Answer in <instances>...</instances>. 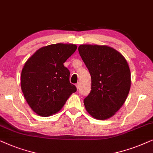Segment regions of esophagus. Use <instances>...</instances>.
Returning a JSON list of instances; mask_svg holds the SVG:
<instances>
[{"label":"esophagus","instance_id":"34e87169","mask_svg":"<svg viewBox=\"0 0 153 153\" xmlns=\"http://www.w3.org/2000/svg\"><path fill=\"white\" fill-rule=\"evenodd\" d=\"M76 87H77V89H79V82H77L76 85Z\"/></svg>","mask_w":153,"mask_h":153}]
</instances>
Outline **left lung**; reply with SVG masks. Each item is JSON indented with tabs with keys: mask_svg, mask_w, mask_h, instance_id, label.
Segmentation results:
<instances>
[{
	"mask_svg": "<svg viewBox=\"0 0 153 153\" xmlns=\"http://www.w3.org/2000/svg\"><path fill=\"white\" fill-rule=\"evenodd\" d=\"M79 55L91 77V89L84 99L88 113L98 120L115 114L130 91V70L126 59L111 47L80 45Z\"/></svg>",
	"mask_w": 153,
	"mask_h": 153,
	"instance_id": "1",
	"label": "left lung"
}]
</instances>
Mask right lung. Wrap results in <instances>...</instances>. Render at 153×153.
I'll return each mask as SVG.
<instances>
[{"mask_svg": "<svg viewBox=\"0 0 153 153\" xmlns=\"http://www.w3.org/2000/svg\"><path fill=\"white\" fill-rule=\"evenodd\" d=\"M76 49L75 44L48 45L36 51L25 63L21 89L27 104L41 117L58 112L77 91L69 81V70L64 66Z\"/></svg>", "mask_w": 153, "mask_h": 153, "instance_id": "1", "label": "right lung"}]
</instances>
